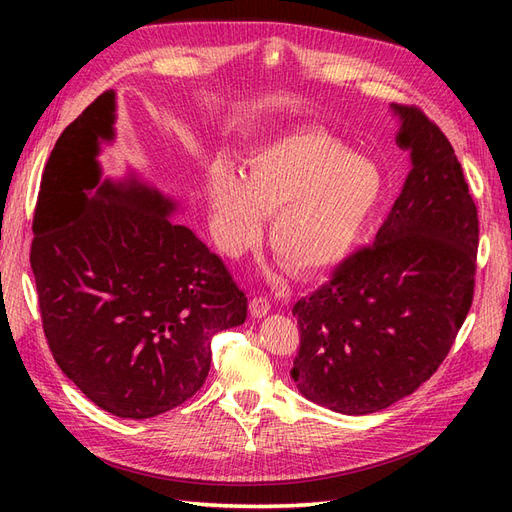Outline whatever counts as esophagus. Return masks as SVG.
Masks as SVG:
<instances>
[{
	"label": "esophagus",
	"mask_w": 512,
	"mask_h": 512,
	"mask_svg": "<svg viewBox=\"0 0 512 512\" xmlns=\"http://www.w3.org/2000/svg\"><path fill=\"white\" fill-rule=\"evenodd\" d=\"M269 309H271V301H269L267 297H252V299H250V314H252L254 318L267 316Z\"/></svg>",
	"instance_id": "obj_1"
}]
</instances>
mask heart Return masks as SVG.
<instances>
[{"instance_id":"obj_1","label":"heart","mask_w":512,"mask_h":512,"mask_svg":"<svg viewBox=\"0 0 512 512\" xmlns=\"http://www.w3.org/2000/svg\"><path fill=\"white\" fill-rule=\"evenodd\" d=\"M380 196V170L318 128L260 147L247 156L243 175L224 162L209 170V205L224 250L241 252L258 237L262 215H273V252L303 273L344 258Z\"/></svg>"}]
</instances>
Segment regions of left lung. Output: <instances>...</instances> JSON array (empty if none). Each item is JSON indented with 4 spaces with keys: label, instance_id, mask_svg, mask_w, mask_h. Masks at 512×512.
<instances>
[{
    "label": "left lung",
    "instance_id": "left-lung-1",
    "mask_svg": "<svg viewBox=\"0 0 512 512\" xmlns=\"http://www.w3.org/2000/svg\"><path fill=\"white\" fill-rule=\"evenodd\" d=\"M412 168L374 245L294 303L303 397L371 414L414 393L446 359L474 297L478 215L453 145L418 108L393 106Z\"/></svg>",
    "mask_w": 512,
    "mask_h": 512
}]
</instances>
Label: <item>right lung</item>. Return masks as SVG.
Instances as JSON below:
<instances>
[{"mask_svg": "<svg viewBox=\"0 0 512 512\" xmlns=\"http://www.w3.org/2000/svg\"><path fill=\"white\" fill-rule=\"evenodd\" d=\"M115 91L61 132L34 213L32 271L61 371L102 410L151 418L181 406L211 367V337L239 327L245 292L177 205L130 175L102 179Z\"/></svg>", "mask_w": 512, "mask_h": 512, "instance_id": "add662e5", "label": "right lung"}]
</instances>
